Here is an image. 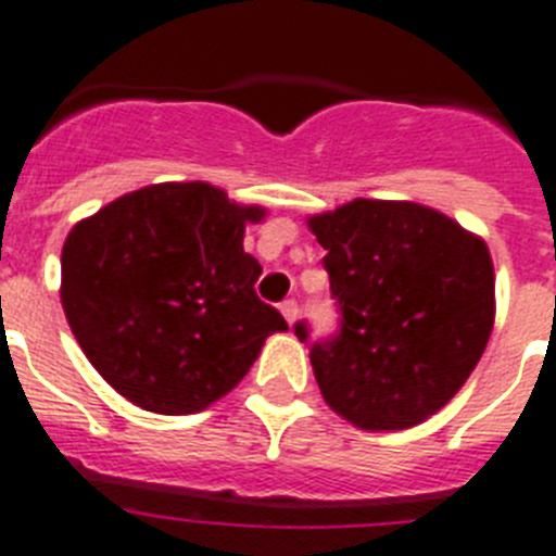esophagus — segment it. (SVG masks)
Returning a JSON list of instances; mask_svg holds the SVG:
<instances>
[{
    "label": "esophagus",
    "instance_id": "obj_1",
    "mask_svg": "<svg viewBox=\"0 0 556 556\" xmlns=\"http://www.w3.org/2000/svg\"><path fill=\"white\" fill-rule=\"evenodd\" d=\"M281 315L287 317V324H295V320H298V301H283L281 303Z\"/></svg>",
    "mask_w": 556,
    "mask_h": 556
}]
</instances>
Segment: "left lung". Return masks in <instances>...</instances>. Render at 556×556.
Wrapping results in <instances>:
<instances>
[{
	"instance_id": "obj_1",
	"label": "left lung",
	"mask_w": 556,
	"mask_h": 556,
	"mask_svg": "<svg viewBox=\"0 0 556 556\" xmlns=\"http://www.w3.org/2000/svg\"><path fill=\"white\" fill-rule=\"evenodd\" d=\"M340 331L312 343L326 405L363 430H405L447 405L490 343L495 269L476 232L416 202L354 199L312 216ZM309 343V326H295Z\"/></svg>"
}]
</instances>
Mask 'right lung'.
<instances>
[{
    "instance_id": "right-lung-1",
    "label": "right lung",
    "mask_w": 556,
    "mask_h": 556,
    "mask_svg": "<svg viewBox=\"0 0 556 556\" xmlns=\"http://www.w3.org/2000/svg\"><path fill=\"white\" fill-rule=\"evenodd\" d=\"M207 182H160L80 219L61 250V306L94 371L142 410L188 416L239 386L261 345L287 331L255 295L247 222Z\"/></svg>"
}]
</instances>
